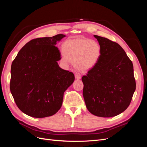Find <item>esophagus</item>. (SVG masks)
<instances>
[{
	"label": "esophagus",
	"instance_id": "34e87169",
	"mask_svg": "<svg viewBox=\"0 0 147 147\" xmlns=\"http://www.w3.org/2000/svg\"><path fill=\"white\" fill-rule=\"evenodd\" d=\"M75 78L76 79H77V80H79V79H80L81 78V75H80L79 74H75Z\"/></svg>",
	"mask_w": 147,
	"mask_h": 147
}]
</instances>
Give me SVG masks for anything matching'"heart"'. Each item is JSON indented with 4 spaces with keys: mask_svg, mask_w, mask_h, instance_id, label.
<instances>
[{
    "mask_svg": "<svg viewBox=\"0 0 147 147\" xmlns=\"http://www.w3.org/2000/svg\"><path fill=\"white\" fill-rule=\"evenodd\" d=\"M63 50L62 60L64 63L69 64L74 62L75 68L82 72L91 69L97 63L101 54V47L98 43L83 38L65 41Z\"/></svg>",
    "mask_w": 147,
    "mask_h": 147,
    "instance_id": "obj_1",
    "label": "heart"
}]
</instances>
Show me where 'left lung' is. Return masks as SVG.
I'll use <instances>...</instances> for the list:
<instances>
[{
  "mask_svg": "<svg viewBox=\"0 0 147 147\" xmlns=\"http://www.w3.org/2000/svg\"><path fill=\"white\" fill-rule=\"evenodd\" d=\"M101 47L96 64L82 77L86 108L100 117H113L129 105L136 84L133 64L118 43L94 35Z\"/></svg>",
  "mask_w": 147,
  "mask_h": 147,
  "instance_id": "1",
  "label": "left lung"
}]
</instances>
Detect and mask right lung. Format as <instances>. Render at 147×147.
Instances as JSON below:
<instances>
[{
  "label": "right lung",
  "instance_id": "right-lung-1",
  "mask_svg": "<svg viewBox=\"0 0 147 147\" xmlns=\"http://www.w3.org/2000/svg\"><path fill=\"white\" fill-rule=\"evenodd\" d=\"M64 37L31 40L12 62L10 91L18 107L30 117L44 118L58 112L64 91L74 82V74L57 64L61 53L55 45Z\"/></svg>",
  "mask_w": 147,
  "mask_h": 147
}]
</instances>
